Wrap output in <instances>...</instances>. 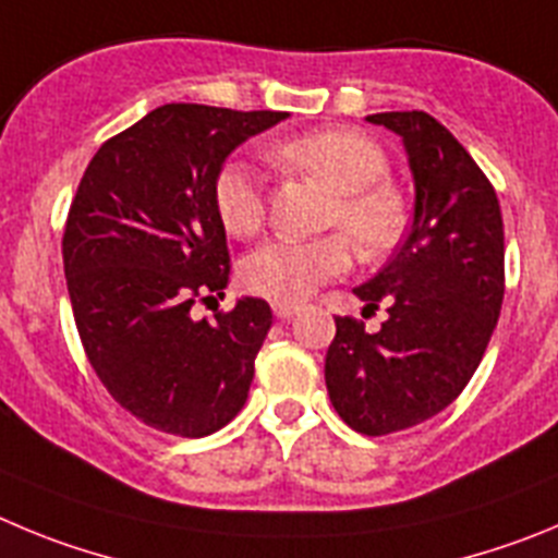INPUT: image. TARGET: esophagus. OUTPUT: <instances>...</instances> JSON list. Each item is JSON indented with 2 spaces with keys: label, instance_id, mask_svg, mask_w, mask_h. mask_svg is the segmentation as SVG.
<instances>
[{
  "label": "esophagus",
  "instance_id": "34e87169",
  "mask_svg": "<svg viewBox=\"0 0 558 558\" xmlns=\"http://www.w3.org/2000/svg\"><path fill=\"white\" fill-rule=\"evenodd\" d=\"M272 311L278 319H289V316H294L300 311L298 303H286V300H275L272 303Z\"/></svg>",
  "mask_w": 558,
  "mask_h": 558
}]
</instances>
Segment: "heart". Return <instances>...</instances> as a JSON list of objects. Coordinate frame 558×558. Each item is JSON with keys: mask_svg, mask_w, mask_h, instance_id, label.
Masks as SVG:
<instances>
[{"mask_svg": "<svg viewBox=\"0 0 558 558\" xmlns=\"http://www.w3.org/2000/svg\"><path fill=\"white\" fill-rule=\"evenodd\" d=\"M269 158L278 167L311 172L328 185L336 194L328 225L348 230L361 255L380 258L400 242L409 210L403 194L384 180L389 158L373 138L355 130H316L272 147ZM214 208L235 239L258 233L267 222V192L260 174L244 160H228L214 178ZM349 240L344 233L272 239L244 258V286L260 298L300 303L325 280L348 272L353 264Z\"/></svg>", "mask_w": 558, "mask_h": 558, "instance_id": "b5f03b06", "label": "heart"}]
</instances>
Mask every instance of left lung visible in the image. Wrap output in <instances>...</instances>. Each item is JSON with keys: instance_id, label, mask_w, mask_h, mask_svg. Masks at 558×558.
<instances>
[{"instance_id": "8db88e82", "label": "left lung", "mask_w": 558, "mask_h": 558, "mask_svg": "<svg viewBox=\"0 0 558 558\" xmlns=\"http://www.w3.org/2000/svg\"><path fill=\"white\" fill-rule=\"evenodd\" d=\"M366 119L403 138L414 225L395 258L353 289L364 311L386 305L389 319L366 333L336 316L325 384L350 428L386 436L448 409L478 369L504 305V217L489 178L425 110Z\"/></svg>"}]
</instances>
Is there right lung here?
<instances>
[{"instance_id": "obj_1", "label": "right lung", "mask_w": 558, "mask_h": 558, "mask_svg": "<svg viewBox=\"0 0 558 558\" xmlns=\"http://www.w3.org/2000/svg\"><path fill=\"white\" fill-rule=\"evenodd\" d=\"M286 117L160 105L108 138L80 180L63 230L74 325L110 398L149 428L197 439L247 403L272 308L258 298L214 319L192 308L225 298L230 275L214 178Z\"/></svg>"}]
</instances>
